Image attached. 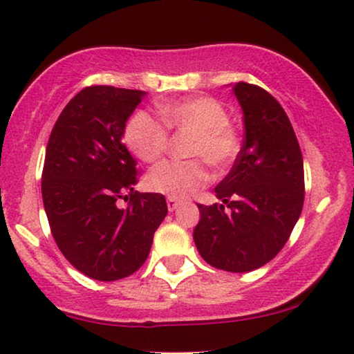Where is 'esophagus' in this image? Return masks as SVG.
I'll return each instance as SVG.
<instances>
[{
  "mask_svg": "<svg viewBox=\"0 0 354 354\" xmlns=\"http://www.w3.org/2000/svg\"><path fill=\"white\" fill-rule=\"evenodd\" d=\"M167 205H168V210L173 212L178 205H180V201L174 199V197H167Z\"/></svg>",
  "mask_w": 354,
  "mask_h": 354,
  "instance_id": "obj_1",
  "label": "esophagus"
}]
</instances>
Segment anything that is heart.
Returning a JSON list of instances; mask_svg holds the SVG:
<instances>
[{"label": "heart", "instance_id": "1", "mask_svg": "<svg viewBox=\"0 0 354 354\" xmlns=\"http://www.w3.org/2000/svg\"><path fill=\"white\" fill-rule=\"evenodd\" d=\"M163 124L147 113L139 111L126 124L124 139L131 152L145 163L157 162L169 147V131L191 134L186 155L197 157L185 162H163L145 178L150 191L174 199L191 196L210 180L209 163L216 171H225L241 150L236 126L228 120V111L214 97L196 95L158 106Z\"/></svg>", "mask_w": 354, "mask_h": 354}]
</instances>
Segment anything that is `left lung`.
I'll return each mask as SVG.
<instances>
[{
	"instance_id": "8db88e82",
	"label": "left lung",
	"mask_w": 354,
	"mask_h": 354,
	"mask_svg": "<svg viewBox=\"0 0 354 354\" xmlns=\"http://www.w3.org/2000/svg\"><path fill=\"white\" fill-rule=\"evenodd\" d=\"M233 92L244 115L243 147L215 187L223 204H197L194 243L212 267L241 273L266 266L288 241L303 210L304 167L277 98L248 82H236Z\"/></svg>"
}]
</instances>
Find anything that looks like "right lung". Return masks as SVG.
<instances>
[{
  "mask_svg": "<svg viewBox=\"0 0 354 354\" xmlns=\"http://www.w3.org/2000/svg\"><path fill=\"white\" fill-rule=\"evenodd\" d=\"M144 95L113 86L82 88L46 145L41 197L51 234L73 267L93 280L139 270L168 212L163 194L134 191L138 163L122 144L126 121Z\"/></svg>",
  "mask_w": 354,
  "mask_h": 354,
  "instance_id": "1",
  "label": "right lung"
}]
</instances>
